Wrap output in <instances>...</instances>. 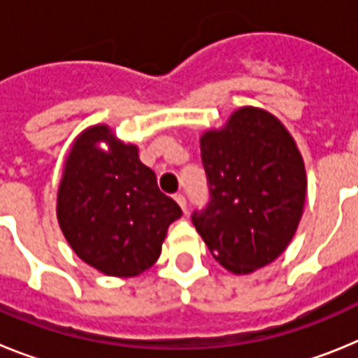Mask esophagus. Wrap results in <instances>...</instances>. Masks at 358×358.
<instances>
[{
  "label": "esophagus",
  "instance_id": "1",
  "mask_svg": "<svg viewBox=\"0 0 358 358\" xmlns=\"http://www.w3.org/2000/svg\"><path fill=\"white\" fill-rule=\"evenodd\" d=\"M173 199H176L177 204H179V206H181V210L186 213V210H188V208H186V197H185V195L176 194V195H173Z\"/></svg>",
  "mask_w": 358,
  "mask_h": 358
}]
</instances>
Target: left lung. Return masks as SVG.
<instances>
[{"instance_id":"obj_1","label":"left lung","mask_w":358,"mask_h":358,"mask_svg":"<svg viewBox=\"0 0 358 358\" xmlns=\"http://www.w3.org/2000/svg\"><path fill=\"white\" fill-rule=\"evenodd\" d=\"M210 202L192 222L215 260L235 274L276 260L292 240L306 197L303 157L278 118L242 107L201 138Z\"/></svg>"}]
</instances>
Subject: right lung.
I'll list each match as a JSON object with an SVG mask.
<instances>
[{"label":"right lung","instance_id":"right-lung-1","mask_svg":"<svg viewBox=\"0 0 358 358\" xmlns=\"http://www.w3.org/2000/svg\"><path fill=\"white\" fill-rule=\"evenodd\" d=\"M107 141L110 152L96 147ZM182 211L157 188L134 145L106 125L77 138L64 166L57 217L71 249L107 276H136L156 264L164 235Z\"/></svg>","mask_w":358,"mask_h":358}]
</instances>
